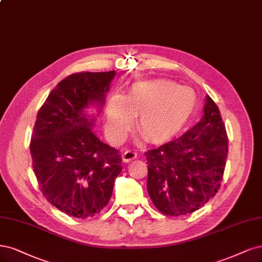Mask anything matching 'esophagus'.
Here are the masks:
<instances>
[{
  "instance_id": "1",
  "label": "esophagus",
  "mask_w": 262,
  "mask_h": 262,
  "mask_svg": "<svg viewBox=\"0 0 262 262\" xmlns=\"http://www.w3.org/2000/svg\"><path fill=\"white\" fill-rule=\"evenodd\" d=\"M137 156H138V154H137V152H135L134 150H132V149H127V150H125V151L123 152L122 159H123L125 162H129V161H131V160L137 158Z\"/></svg>"
}]
</instances>
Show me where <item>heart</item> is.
Listing matches in <instances>:
<instances>
[{
    "mask_svg": "<svg viewBox=\"0 0 262 262\" xmlns=\"http://www.w3.org/2000/svg\"><path fill=\"white\" fill-rule=\"evenodd\" d=\"M196 96L192 89L167 80L135 84L127 96L114 95L106 107V131L120 141L129 130L132 117H138L137 130L150 143L176 135L192 116Z\"/></svg>",
    "mask_w": 262,
    "mask_h": 262,
    "instance_id": "b5f03b06",
    "label": "heart"
}]
</instances>
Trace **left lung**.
<instances>
[{
  "mask_svg": "<svg viewBox=\"0 0 262 262\" xmlns=\"http://www.w3.org/2000/svg\"><path fill=\"white\" fill-rule=\"evenodd\" d=\"M228 150L220 111L207 95L200 122L180 138L145 151L147 191L156 208L171 217L200 209L218 193Z\"/></svg>",
  "mask_w": 262,
  "mask_h": 262,
  "instance_id": "8db88e82",
  "label": "left lung"
}]
</instances>
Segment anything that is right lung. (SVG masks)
I'll return each mask as SVG.
<instances>
[{
	"mask_svg": "<svg viewBox=\"0 0 262 262\" xmlns=\"http://www.w3.org/2000/svg\"><path fill=\"white\" fill-rule=\"evenodd\" d=\"M115 71L76 73L55 86L43 103L30 141L32 167L48 202L71 217H94L110 202L121 172L118 149L92 132L84 108L103 104Z\"/></svg>",
	"mask_w": 262,
	"mask_h": 262,
	"instance_id": "right-lung-1",
	"label": "right lung"
}]
</instances>
